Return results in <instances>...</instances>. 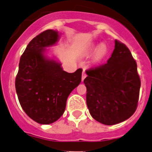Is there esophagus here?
<instances>
[{
    "instance_id": "obj_1",
    "label": "esophagus",
    "mask_w": 152,
    "mask_h": 152,
    "mask_svg": "<svg viewBox=\"0 0 152 152\" xmlns=\"http://www.w3.org/2000/svg\"><path fill=\"white\" fill-rule=\"evenodd\" d=\"M86 77H87V73H86L85 71H83V72H82V76H81V80H82V81H84V79H85Z\"/></svg>"
}]
</instances>
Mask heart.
<instances>
[{
	"label": "heart",
	"instance_id": "obj_1",
	"mask_svg": "<svg viewBox=\"0 0 152 152\" xmlns=\"http://www.w3.org/2000/svg\"><path fill=\"white\" fill-rule=\"evenodd\" d=\"M95 49H96V47H95L91 48L90 52H94V51H95ZM105 50V47H103V46H100V47H99V49H97L96 54H95V59H97H97H100V57H102V56L104 55Z\"/></svg>",
	"mask_w": 152,
	"mask_h": 152
}]
</instances>
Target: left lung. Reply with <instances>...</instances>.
I'll use <instances>...</instances> for the list:
<instances>
[{
	"label": "left lung",
	"instance_id": "obj_1",
	"mask_svg": "<svg viewBox=\"0 0 152 152\" xmlns=\"http://www.w3.org/2000/svg\"><path fill=\"white\" fill-rule=\"evenodd\" d=\"M87 105L91 116L106 125L124 122L138 106L140 79L136 61L125 44L115 40L107 63L87 70Z\"/></svg>",
	"mask_w": 152,
	"mask_h": 152
}]
</instances>
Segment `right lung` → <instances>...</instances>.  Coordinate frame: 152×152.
<instances>
[{"instance_id":"right-lung-1","label":"right lung","mask_w":152,"mask_h":152,"mask_svg":"<svg viewBox=\"0 0 152 152\" xmlns=\"http://www.w3.org/2000/svg\"><path fill=\"white\" fill-rule=\"evenodd\" d=\"M58 38V32L47 30L33 38L20 57L16 76L22 109L39 124L53 123L63 114L68 95L81 81V68L68 73L44 55L45 48L56 44Z\"/></svg>"}]
</instances>
